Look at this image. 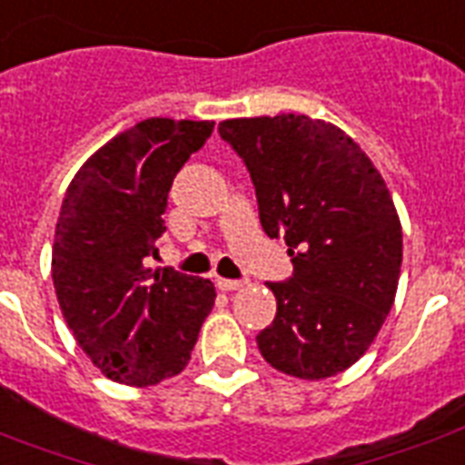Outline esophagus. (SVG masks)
I'll return each instance as SVG.
<instances>
[{
    "label": "esophagus",
    "instance_id": "obj_1",
    "mask_svg": "<svg viewBox=\"0 0 465 465\" xmlns=\"http://www.w3.org/2000/svg\"><path fill=\"white\" fill-rule=\"evenodd\" d=\"M219 290H224V292H232V290H241L246 282L243 280H226V278H219L217 280Z\"/></svg>",
    "mask_w": 465,
    "mask_h": 465
}]
</instances>
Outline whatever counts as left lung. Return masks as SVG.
<instances>
[{"label":"left lung","mask_w":465,"mask_h":465,"mask_svg":"<svg viewBox=\"0 0 465 465\" xmlns=\"http://www.w3.org/2000/svg\"><path fill=\"white\" fill-rule=\"evenodd\" d=\"M219 136L251 173L263 232L285 239L295 265L268 282L278 312L258 349L302 381L341 373L373 343L398 290L402 226L385 180L353 138L304 114L226 119Z\"/></svg>","instance_id":"1"}]
</instances>
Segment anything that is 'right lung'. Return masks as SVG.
<instances>
[{"instance_id":"obj_1","label":"right lung","mask_w":465,"mask_h":465,"mask_svg":"<svg viewBox=\"0 0 465 465\" xmlns=\"http://www.w3.org/2000/svg\"><path fill=\"white\" fill-rule=\"evenodd\" d=\"M214 122L146 119L77 170L60 207L53 285L75 341L116 382L146 388L190 361L214 285L165 268L151 272L173 180Z\"/></svg>"}]
</instances>
